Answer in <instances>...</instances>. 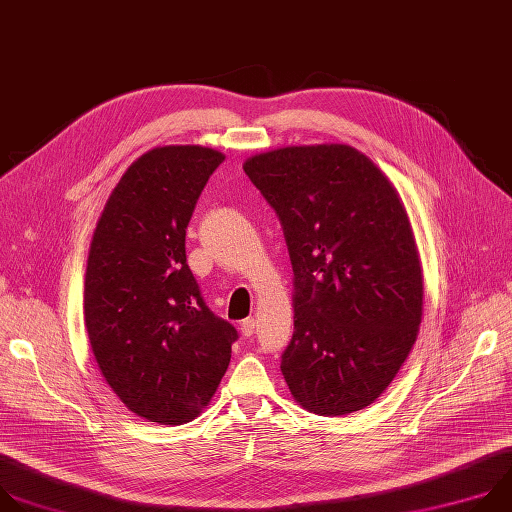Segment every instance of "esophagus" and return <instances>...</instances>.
Segmentation results:
<instances>
[{
	"label": "esophagus",
	"instance_id": "esophagus-1",
	"mask_svg": "<svg viewBox=\"0 0 512 512\" xmlns=\"http://www.w3.org/2000/svg\"><path fill=\"white\" fill-rule=\"evenodd\" d=\"M254 331H256V321H254V319H244V321L240 323V333H242L244 337H252Z\"/></svg>",
	"mask_w": 512,
	"mask_h": 512
}]
</instances>
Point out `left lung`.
Returning a JSON list of instances; mask_svg holds the SVG:
<instances>
[{
  "label": "left lung",
  "mask_w": 512,
  "mask_h": 512,
  "mask_svg": "<svg viewBox=\"0 0 512 512\" xmlns=\"http://www.w3.org/2000/svg\"><path fill=\"white\" fill-rule=\"evenodd\" d=\"M244 171L276 212L292 262L288 389L319 416L359 412L393 381L422 323V264L399 193L339 143L252 155Z\"/></svg>",
  "instance_id": "1"
}]
</instances>
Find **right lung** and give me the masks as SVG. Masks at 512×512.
<instances>
[{"label":"right lung","instance_id":"1","mask_svg":"<svg viewBox=\"0 0 512 512\" xmlns=\"http://www.w3.org/2000/svg\"><path fill=\"white\" fill-rule=\"evenodd\" d=\"M224 159L199 145L147 151L109 195L90 242L84 323L94 359L133 414L163 426L201 414L238 339L208 309L185 256L197 197Z\"/></svg>","mask_w":512,"mask_h":512}]
</instances>
